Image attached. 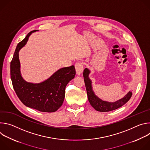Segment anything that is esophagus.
I'll use <instances>...</instances> for the list:
<instances>
[{
    "label": "esophagus",
    "instance_id": "obj_1",
    "mask_svg": "<svg viewBox=\"0 0 150 150\" xmlns=\"http://www.w3.org/2000/svg\"><path fill=\"white\" fill-rule=\"evenodd\" d=\"M75 70H76V73L78 75H80L82 72H83V63L82 62H77L75 65Z\"/></svg>",
    "mask_w": 150,
    "mask_h": 150
}]
</instances>
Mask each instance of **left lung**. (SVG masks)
<instances>
[{
	"mask_svg": "<svg viewBox=\"0 0 150 150\" xmlns=\"http://www.w3.org/2000/svg\"><path fill=\"white\" fill-rule=\"evenodd\" d=\"M90 71L87 68H85L83 72V76L84 78V82L85 87H86L88 99L93 108L98 112H110L116 110L125 103H126L131 98L132 93L131 91L128 92L127 94L123 97L122 98L115 101V102H108L105 101H103L99 98L94 94L93 88H92V82L89 78V74Z\"/></svg>",
	"mask_w": 150,
	"mask_h": 150,
	"instance_id": "1",
	"label": "left lung"
}]
</instances>
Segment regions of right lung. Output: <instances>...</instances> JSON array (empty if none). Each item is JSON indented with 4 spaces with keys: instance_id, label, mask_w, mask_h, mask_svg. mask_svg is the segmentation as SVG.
<instances>
[{
    "instance_id": "add662e5",
    "label": "right lung",
    "mask_w": 150,
    "mask_h": 150,
    "mask_svg": "<svg viewBox=\"0 0 150 150\" xmlns=\"http://www.w3.org/2000/svg\"><path fill=\"white\" fill-rule=\"evenodd\" d=\"M37 31L30 32L17 45L11 62V78L17 96L25 105L40 112H54L63 104L66 86L74 78L75 69L74 65L61 68L38 83L25 81L21 74L18 53L26 45L30 35Z\"/></svg>"
}]
</instances>
